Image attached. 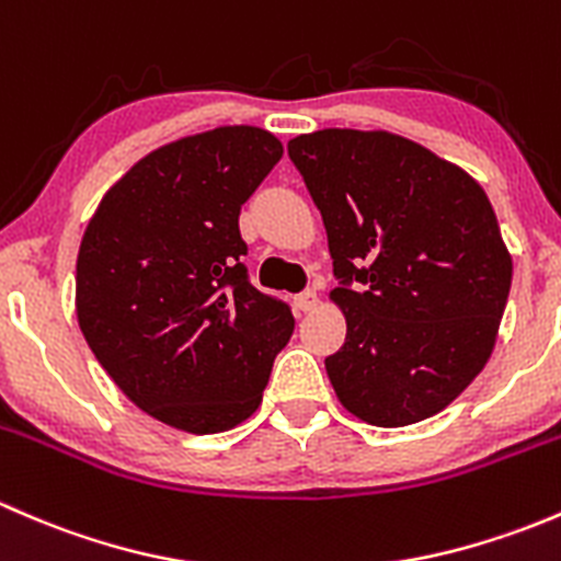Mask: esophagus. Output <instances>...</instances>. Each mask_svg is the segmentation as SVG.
Masks as SVG:
<instances>
[{"label":"esophagus","instance_id":"obj_1","mask_svg":"<svg viewBox=\"0 0 561 561\" xmlns=\"http://www.w3.org/2000/svg\"><path fill=\"white\" fill-rule=\"evenodd\" d=\"M296 307L301 309V312H312L317 307V293L314 290H304L296 296Z\"/></svg>","mask_w":561,"mask_h":561}]
</instances>
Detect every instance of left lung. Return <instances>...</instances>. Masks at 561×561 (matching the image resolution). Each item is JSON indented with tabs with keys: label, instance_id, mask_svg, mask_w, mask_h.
<instances>
[{
	"label": "left lung",
	"instance_id": "left-lung-1",
	"mask_svg": "<svg viewBox=\"0 0 561 561\" xmlns=\"http://www.w3.org/2000/svg\"><path fill=\"white\" fill-rule=\"evenodd\" d=\"M320 208L347 320L325 371L371 426L426 421L489 360L513 260L483 186L421 144L320 129L287 144Z\"/></svg>",
	"mask_w": 561,
	"mask_h": 561
}]
</instances>
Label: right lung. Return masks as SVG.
Listing matches in <instances>:
<instances>
[{"label": "right lung", "mask_w": 561, "mask_h": 561, "mask_svg": "<svg viewBox=\"0 0 561 561\" xmlns=\"http://www.w3.org/2000/svg\"><path fill=\"white\" fill-rule=\"evenodd\" d=\"M279 160V140L247 124L173 140L105 192L83 233L78 325L124 396L181 432L247 421L296 328L241 263V206Z\"/></svg>", "instance_id": "add662e5"}]
</instances>
